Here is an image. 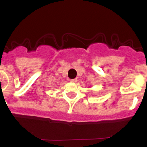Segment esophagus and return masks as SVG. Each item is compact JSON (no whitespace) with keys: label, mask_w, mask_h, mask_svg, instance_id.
<instances>
[{"label":"esophagus","mask_w":147,"mask_h":147,"mask_svg":"<svg viewBox=\"0 0 147 147\" xmlns=\"http://www.w3.org/2000/svg\"><path fill=\"white\" fill-rule=\"evenodd\" d=\"M71 82L73 83H75L77 82V80H76V79H73V80H71Z\"/></svg>","instance_id":"esophagus-1"}]
</instances>
